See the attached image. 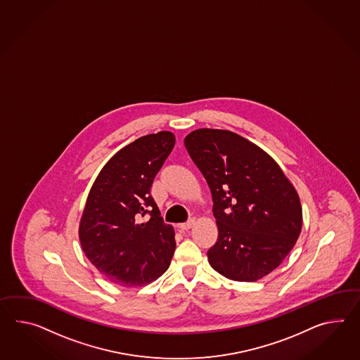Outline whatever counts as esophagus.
<instances>
[{"mask_svg": "<svg viewBox=\"0 0 360 360\" xmlns=\"http://www.w3.org/2000/svg\"><path fill=\"white\" fill-rule=\"evenodd\" d=\"M193 224H195V219H188L187 222L179 224L178 228L181 229V230H188V229L193 228Z\"/></svg>", "mask_w": 360, "mask_h": 360, "instance_id": "esophagus-1", "label": "esophagus"}]
</instances>
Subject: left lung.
<instances>
[{"label":"left lung","instance_id":"obj_1","mask_svg":"<svg viewBox=\"0 0 360 360\" xmlns=\"http://www.w3.org/2000/svg\"><path fill=\"white\" fill-rule=\"evenodd\" d=\"M184 146L211 188L219 238L212 268L254 282L274 271L302 230L298 193L266 152L236 132L199 129Z\"/></svg>","mask_w":360,"mask_h":360}]
</instances>
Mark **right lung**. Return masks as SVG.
<instances>
[{
    "label": "right lung",
    "mask_w": 360,
    "mask_h": 360,
    "mask_svg": "<svg viewBox=\"0 0 360 360\" xmlns=\"http://www.w3.org/2000/svg\"><path fill=\"white\" fill-rule=\"evenodd\" d=\"M174 144L170 131L132 141L106 162L88 193L80 245L100 273L123 288L158 280L174 254V229L164 222L150 195L153 179Z\"/></svg>",
    "instance_id": "add662e5"
}]
</instances>
